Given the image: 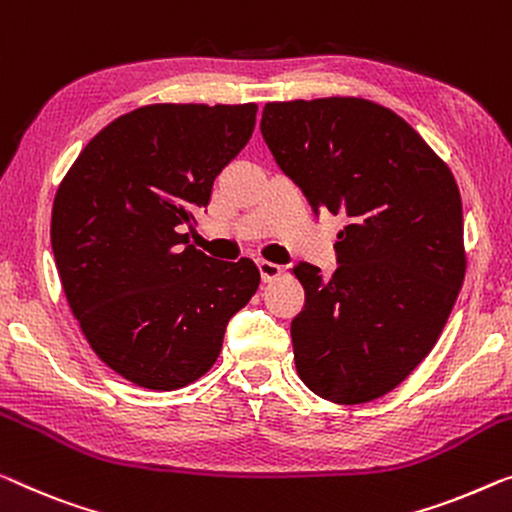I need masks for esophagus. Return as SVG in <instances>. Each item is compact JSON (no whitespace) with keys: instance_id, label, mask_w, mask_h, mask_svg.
<instances>
[{"instance_id":"esophagus-1","label":"esophagus","mask_w":512,"mask_h":512,"mask_svg":"<svg viewBox=\"0 0 512 512\" xmlns=\"http://www.w3.org/2000/svg\"><path fill=\"white\" fill-rule=\"evenodd\" d=\"M257 266H259V273H262L264 282H273L276 278H280V273H282V266L269 262V259H262Z\"/></svg>"}]
</instances>
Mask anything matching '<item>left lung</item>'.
<instances>
[{
    "label": "left lung",
    "mask_w": 512,
    "mask_h": 512,
    "mask_svg": "<svg viewBox=\"0 0 512 512\" xmlns=\"http://www.w3.org/2000/svg\"><path fill=\"white\" fill-rule=\"evenodd\" d=\"M262 135L312 209L347 218L329 280L292 269L305 289L296 372L329 402L377 400L432 352L460 294V188L407 121L365 98L266 103Z\"/></svg>",
    "instance_id": "left-lung-1"
}]
</instances>
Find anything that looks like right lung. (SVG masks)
Returning a JSON list of instances; mask_svg holds the SVG:
<instances>
[{
    "instance_id": "add662e5",
    "label": "right lung",
    "mask_w": 512,
    "mask_h": 512,
    "mask_svg": "<svg viewBox=\"0 0 512 512\" xmlns=\"http://www.w3.org/2000/svg\"><path fill=\"white\" fill-rule=\"evenodd\" d=\"M255 117V103L144 105L91 137L59 183L50 239L66 301L96 356L135 386L177 391L207 375L257 292L253 259L186 246Z\"/></svg>"
}]
</instances>
